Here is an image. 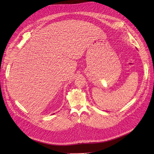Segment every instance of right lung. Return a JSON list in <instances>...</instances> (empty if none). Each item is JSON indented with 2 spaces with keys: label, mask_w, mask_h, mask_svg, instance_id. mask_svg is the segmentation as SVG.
Instances as JSON below:
<instances>
[{
  "label": "right lung",
  "mask_w": 154,
  "mask_h": 154,
  "mask_svg": "<svg viewBox=\"0 0 154 154\" xmlns=\"http://www.w3.org/2000/svg\"><path fill=\"white\" fill-rule=\"evenodd\" d=\"M54 114H55V113H54Z\"/></svg>",
  "instance_id": "right-lung-1"
}]
</instances>
